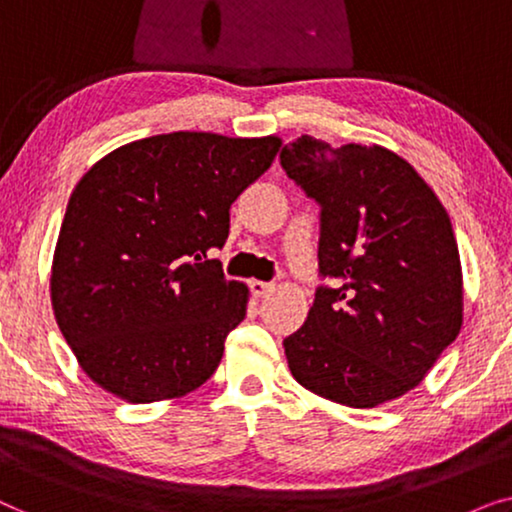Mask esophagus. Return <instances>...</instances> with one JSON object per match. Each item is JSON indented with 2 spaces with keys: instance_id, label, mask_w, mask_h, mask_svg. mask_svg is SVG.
<instances>
[{
  "instance_id": "esophagus-1",
  "label": "esophagus",
  "mask_w": 512,
  "mask_h": 512,
  "mask_svg": "<svg viewBox=\"0 0 512 512\" xmlns=\"http://www.w3.org/2000/svg\"><path fill=\"white\" fill-rule=\"evenodd\" d=\"M249 289L254 293L256 298H265L270 296L272 291H275V284L272 282H261V279H254V282H249Z\"/></svg>"
}]
</instances>
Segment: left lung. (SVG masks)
Masks as SVG:
<instances>
[{
	"label": "left lung",
	"instance_id": "1",
	"mask_svg": "<svg viewBox=\"0 0 512 512\" xmlns=\"http://www.w3.org/2000/svg\"><path fill=\"white\" fill-rule=\"evenodd\" d=\"M319 205V277L307 321L284 340L298 384L349 408L415 389L461 328L454 230L415 167L382 146L303 135L279 153ZM331 281V285H326Z\"/></svg>",
	"mask_w": 512,
	"mask_h": 512
}]
</instances>
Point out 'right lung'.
Returning a JSON list of instances; mask_svg holds the SVG:
<instances>
[{"label": "right lung", "mask_w": 512, "mask_h": 512, "mask_svg": "<svg viewBox=\"0 0 512 512\" xmlns=\"http://www.w3.org/2000/svg\"><path fill=\"white\" fill-rule=\"evenodd\" d=\"M282 139L170 132L111 151L69 198L53 258L55 319L95 384L130 403L207 382L247 314V286L209 258L230 205Z\"/></svg>", "instance_id": "obj_1"}]
</instances>
